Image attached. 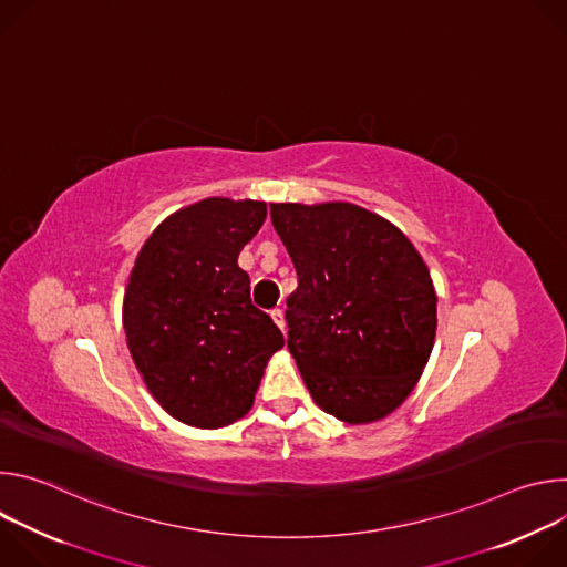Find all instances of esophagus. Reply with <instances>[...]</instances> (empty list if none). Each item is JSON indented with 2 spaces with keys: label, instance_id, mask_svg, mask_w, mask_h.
I'll use <instances>...</instances> for the list:
<instances>
[{
  "label": "esophagus",
  "instance_id": "34e87169",
  "mask_svg": "<svg viewBox=\"0 0 567 567\" xmlns=\"http://www.w3.org/2000/svg\"><path fill=\"white\" fill-rule=\"evenodd\" d=\"M271 318H274L276 326L285 332V311L280 307H276V309H271Z\"/></svg>",
  "mask_w": 567,
  "mask_h": 567
}]
</instances>
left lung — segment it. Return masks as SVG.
I'll list each match as a JSON object with an SVG mask.
<instances>
[{
	"instance_id": "obj_1",
	"label": "left lung",
	"mask_w": 567,
	"mask_h": 567,
	"mask_svg": "<svg viewBox=\"0 0 567 567\" xmlns=\"http://www.w3.org/2000/svg\"><path fill=\"white\" fill-rule=\"evenodd\" d=\"M271 224L298 274L285 318L305 385L341 422L383 420L433 350L429 267L396 226L354 204H271Z\"/></svg>"
}]
</instances>
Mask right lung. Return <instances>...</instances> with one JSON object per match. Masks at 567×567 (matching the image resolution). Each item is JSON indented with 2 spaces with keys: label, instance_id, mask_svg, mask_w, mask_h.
<instances>
[{
  "label": "right lung",
  "instance_id": "right-lung-1",
  "mask_svg": "<svg viewBox=\"0 0 567 567\" xmlns=\"http://www.w3.org/2000/svg\"><path fill=\"white\" fill-rule=\"evenodd\" d=\"M265 217V202H197L156 226L130 274V354L154 399L188 426L221 429L245 417L269 357L285 346L237 267Z\"/></svg>",
  "mask_w": 567,
  "mask_h": 567
}]
</instances>
